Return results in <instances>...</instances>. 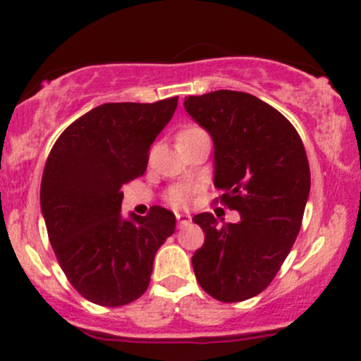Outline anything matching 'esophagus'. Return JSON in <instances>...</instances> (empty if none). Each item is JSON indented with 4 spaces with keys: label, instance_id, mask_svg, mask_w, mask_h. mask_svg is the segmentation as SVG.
I'll use <instances>...</instances> for the list:
<instances>
[{
    "label": "esophagus",
    "instance_id": "1",
    "mask_svg": "<svg viewBox=\"0 0 361 361\" xmlns=\"http://www.w3.org/2000/svg\"><path fill=\"white\" fill-rule=\"evenodd\" d=\"M176 220L181 227H187V225L192 224V216L187 213H176Z\"/></svg>",
    "mask_w": 361,
    "mask_h": 361
}]
</instances>
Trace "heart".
Instances as JSON below:
<instances>
[{"instance_id": "obj_1", "label": "heart", "mask_w": 361, "mask_h": 361, "mask_svg": "<svg viewBox=\"0 0 361 361\" xmlns=\"http://www.w3.org/2000/svg\"><path fill=\"white\" fill-rule=\"evenodd\" d=\"M197 134H204V130L197 126H187L178 133L176 140H183V137H192L197 136ZM167 202L174 207H185L188 206V201H190V190L187 187H173L167 190L166 194Z\"/></svg>"}]
</instances>
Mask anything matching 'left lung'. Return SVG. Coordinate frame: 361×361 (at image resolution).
I'll return each instance as SVG.
<instances>
[{
    "label": "left lung",
    "instance_id": "1",
    "mask_svg": "<svg viewBox=\"0 0 361 361\" xmlns=\"http://www.w3.org/2000/svg\"><path fill=\"white\" fill-rule=\"evenodd\" d=\"M183 104L213 137L216 201L241 214L239 224L195 214L204 231L192 257L195 278L216 300H248L271 285L300 231L311 188L307 154L290 120L251 94L214 90Z\"/></svg>",
    "mask_w": 361,
    "mask_h": 361
}]
</instances>
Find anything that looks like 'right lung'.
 <instances>
[{
  "instance_id": "add662e5",
  "label": "right lung",
  "mask_w": 361,
  "mask_h": 361,
  "mask_svg": "<svg viewBox=\"0 0 361 361\" xmlns=\"http://www.w3.org/2000/svg\"><path fill=\"white\" fill-rule=\"evenodd\" d=\"M178 106L106 103L57 137L45 162L39 202L50 245L68 281L104 307L130 304L147 292L154 258L174 234L176 216L160 206L147 216L120 214L122 187L147 171L150 147Z\"/></svg>"
}]
</instances>
